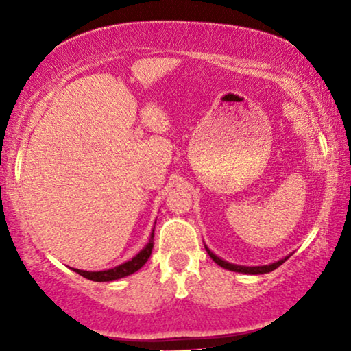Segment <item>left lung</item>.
Masks as SVG:
<instances>
[{
  "label": "left lung",
  "instance_id": "1",
  "mask_svg": "<svg viewBox=\"0 0 351 351\" xmlns=\"http://www.w3.org/2000/svg\"><path fill=\"white\" fill-rule=\"evenodd\" d=\"M206 251H208V254H209V256H210V258H213V261H214L215 263H219L220 267L227 268V270H232V271H238V273H247V275H262V273L273 271V270H275V268L280 267L281 263H285V262L287 261V257H286V258H282V261H280V262H275V263H271V265H263V267H241V265H233V263H228V262L222 261V258H219L217 256H214V254L210 252L208 247H206Z\"/></svg>",
  "mask_w": 351,
  "mask_h": 351
}]
</instances>
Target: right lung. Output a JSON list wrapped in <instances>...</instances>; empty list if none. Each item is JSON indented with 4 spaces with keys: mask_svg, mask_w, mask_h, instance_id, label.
Instances as JSON below:
<instances>
[{
    "mask_svg": "<svg viewBox=\"0 0 351 351\" xmlns=\"http://www.w3.org/2000/svg\"><path fill=\"white\" fill-rule=\"evenodd\" d=\"M153 237H155V233H152L150 241H148L147 246L143 247L136 257H132L129 262L121 263V265L110 268V270H105V271H84V270H76V268H75V271L81 276L88 278V280H90V281H113V280H118V278L132 275L134 271H137L138 268H142L143 265H145L148 257L152 256Z\"/></svg>",
    "mask_w": 351,
    "mask_h": 351,
    "instance_id": "right-lung-1",
    "label": "right lung"
}]
</instances>
